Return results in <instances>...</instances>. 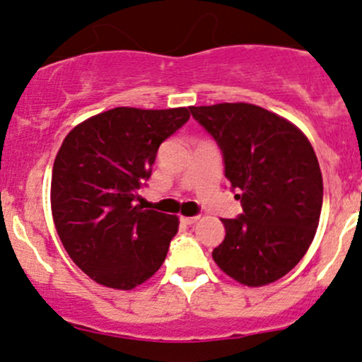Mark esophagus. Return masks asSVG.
<instances>
[{"label": "esophagus", "mask_w": 362, "mask_h": 362, "mask_svg": "<svg viewBox=\"0 0 362 362\" xmlns=\"http://www.w3.org/2000/svg\"><path fill=\"white\" fill-rule=\"evenodd\" d=\"M199 219V216H182L180 221L185 223V224H194L195 221Z\"/></svg>", "instance_id": "obj_1"}]
</instances>
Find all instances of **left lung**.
<instances>
[{"mask_svg": "<svg viewBox=\"0 0 362 362\" xmlns=\"http://www.w3.org/2000/svg\"><path fill=\"white\" fill-rule=\"evenodd\" d=\"M223 153L243 213L221 219L226 236L213 250L223 272L245 286L281 279L305 257L323 202L320 165L306 136L289 120L252 103L190 107Z\"/></svg>", "mask_w": 362, "mask_h": 362, "instance_id": "left-lung-1", "label": "left lung"}]
</instances>
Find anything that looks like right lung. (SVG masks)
<instances>
[{
    "instance_id": "1",
    "label": "right lung",
    "mask_w": 362,
    "mask_h": 362,
    "mask_svg": "<svg viewBox=\"0 0 362 362\" xmlns=\"http://www.w3.org/2000/svg\"><path fill=\"white\" fill-rule=\"evenodd\" d=\"M189 117L185 107H117L62 141L52 168L54 224L68 255L98 284L132 289L163 264L178 218L143 209L136 199L160 144Z\"/></svg>"
}]
</instances>
